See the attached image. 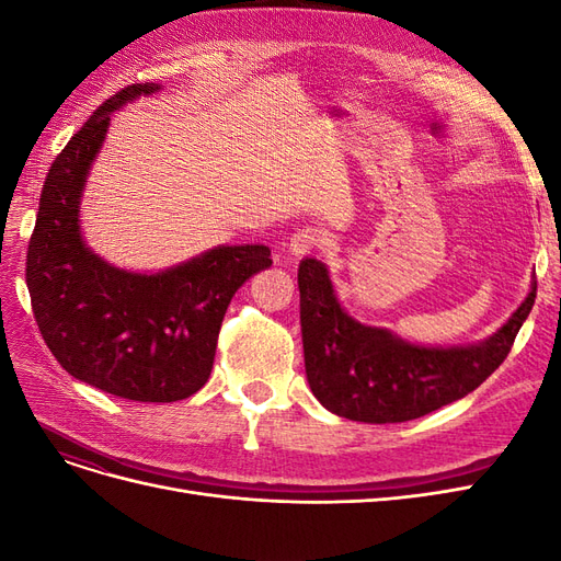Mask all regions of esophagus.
<instances>
[{
    "mask_svg": "<svg viewBox=\"0 0 561 561\" xmlns=\"http://www.w3.org/2000/svg\"><path fill=\"white\" fill-rule=\"evenodd\" d=\"M322 245H325V236H322V231L307 227L293 236L290 243H287V252L295 254V257H304V254L320 250Z\"/></svg>",
    "mask_w": 561,
    "mask_h": 561,
    "instance_id": "34e87169",
    "label": "esophagus"
}]
</instances>
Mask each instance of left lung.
I'll use <instances>...</instances> for the list:
<instances>
[{"instance_id": "obj_1", "label": "left lung", "mask_w": 561, "mask_h": 561, "mask_svg": "<svg viewBox=\"0 0 561 561\" xmlns=\"http://www.w3.org/2000/svg\"><path fill=\"white\" fill-rule=\"evenodd\" d=\"M304 365L318 402L363 423H402L472 393L511 353L536 301V280L505 325L480 344L431 348L353 320L339 304L328 268L299 264Z\"/></svg>"}]
</instances>
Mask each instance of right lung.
I'll use <instances>...</instances> for the list:
<instances>
[{
	"instance_id": "1",
	"label": "right lung",
	"mask_w": 561,
	"mask_h": 561,
	"mask_svg": "<svg viewBox=\"0 0 561 561\" xmlns=\"http://www.w3.org/2000/svg\"><path fill=\"white\" fill-rule=\"evenodd\" d=\"M159 89L133 83L105 100L50 163L25 264L32 313L56 360L135 402H175L206 386L231 297L271 266L266 245H219L159 274H133L83 243L81 192L110 114Z\"/></svg>"
}]
</instances>
